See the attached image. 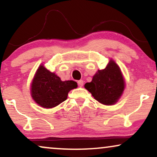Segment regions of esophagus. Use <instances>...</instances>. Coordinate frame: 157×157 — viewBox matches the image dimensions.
I'll use <instances>...</instances> for the list:
<instances>
[{
	"mask_svg": "<svg viewBox=\"0 0 157 157\" xmlns=\"http://www.w3.org/2000/svg\"><path fill=\"white\" fill-rule=\"evenodd\" d=\"M77 84L80 87H82L83 86V84H84V82H83L82 80H78L77 81Z\"/></svg>",
	"mask_w": 157,
	"mask_h": 157,
	"instance_id": "1",
	"label": "esophagus"
}]
</instances>
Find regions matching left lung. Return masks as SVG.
I'll use <instances>...</instances> for the list:
<instances>
[{
    "instance_id": "obj_1",
    "label": "left lung",
    "mask_w": 157,
    "mask_h": 157,
    "mask_svg": "<svg viewBox=\"0 0 157 157\" xmlns=\"http://www.w3.org/2000/svg\"><path fill=\"white\" fill-rule=\"evenodd\" d=\"M85 88L99 103L113 105L121 98L125 88L124 79L120 67L110 59L104 70H98L90 82L85 83Z\"/></svg>"
}]
</instances>
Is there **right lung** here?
I'll list each match as a JSON object with an SVG mask.
<instances>
[{"label": "right lung", "instance_id": "1", "mask_svg": "<svg viewBox=\"0 0 157 157\" xmlns=\"http://www.w3.org/2000/svg\"><path fill=\"white\" fill-rule=\"evenodd\" d=\"M77 87L75 81H62L55 73L40 65L31 83V95L41 107L52 108L66 100L69 92Z\"/></svg>", "mask_w": 157, "mask_h": 157}]
</instances>
